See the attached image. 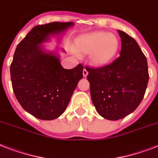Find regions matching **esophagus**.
Listing matches in <instances>:
<instances>
[{
	"label": "esophagus",
	"instance_id": "1",
	"mask_svg": "<svg viewBox=\"0 0 158 158\" xmlns=\"http://www.w3.org/2000/svg\"><path fill=\"white\" fill-rule=\"evenodd\" d=\"M88 74H89V72H88V70L84 68V70H83V75H84V77H87L88 76Z\"/></svg>",
	"mask_w": 158,
	"mask_h": 158
}]
</instances>
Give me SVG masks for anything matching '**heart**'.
Wrapping results in <instances>:
<instances>
[{
  "label": "heart",
  "mask_w": 158,
  "mask_h": 158,
  "mask_svg": "<svg viewBox=\"0 0 158 158\" xmlns=\"http://www.w3.org/2000/svg\"><path fill=\"white\" fill-rule=\"evenodd\" d=\"M119 47L120 42L115 34L94 32L79 36L74 49L77 54H89V60L93 65L103 67L112 61Z\"/></svg>",
  "instance_id": "obj_1"
}]
</instances>
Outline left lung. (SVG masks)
Returning <instances> with one entry per match:
<instances>
[{"instance_id":"8db88e82","label":"left lung","mask_w":158,"mask_h":158,"mask_svg":"<svg viewBox=\"0 0 158 158\" xmlns=\"http://www.w3.org/2000/svg\"><path fill=\"white\" fill-rule=\"evenodd\" d=\"M120 56L111 64L86 67L90 94L99 115L117 120L132 113L143 98L149 79L147 59L137 42L123 31Z\"/></svg>"}]
</instances>
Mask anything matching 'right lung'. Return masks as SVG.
Returning a JSON list of instances; mask_svg holds the SVG:
<instances>
[{
	"label": "right lung",
	"mask_w": 158,
	"mask_h": 158,
	"mask_svg": "<svg viewBox=\"0 0 158 158\" xmlns=\"http://www.w3.org/2000/svg\"><path fill=\"white\" fill-rule=\"evenodd\" d=\"M74 24L53 22L35 26L19 43L14 54L10 64L14 94L27 112L40 120H55L61 115L83 78L82 64L64 69L56 51L46 50L43 45L52 37L60 41Z\"/></svg>",
	"instance_id": "add662e5"
}]
</instances>
